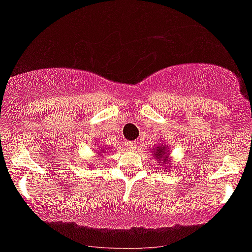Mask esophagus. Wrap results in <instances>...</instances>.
Returning a JSON list of instances; mask_svg holds the SVG:
<instances>
[{
  "mask_svg": "<svg viewBox=\"0 0 252 252\" xmlns=\"http://www.w3.org/2000/svg\"><path fill=\"white\" fill-rule=\"evenodd\" d=\"M128 148L131 151H134V150H136V148H137V143H136V142H129Z\"/></svg>",
  "mask_w": 252,
  "mask_h": 252,
  "instance_id": "obj_1",
  "label": "esophagus"
}]
</instances>
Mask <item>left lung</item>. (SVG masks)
<instances>
[{
	"instance_id": "8db88e82",
	"label": "left lung",
	"mask_w": 252,
	"mask_h": 252,
	"mask_svg": "<svg viewBox=\"0 0 252 252\" xmlns=\"http://www.w3.org/2000/svg\"><path fill=\"white\" fill-rule=\"evenodd\" d=\"M155 153V157L157 158V160H158V163L160 162V160H163V164H164V162H168V156H166V150L164 147H160V145H158V147H156V150L154 151Z\"/></svg>"
}]
</instances>
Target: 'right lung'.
<instances>
[{"mask_svg": "<svg viewBox=\"0 0 252 252\" xmlns=\"http://www.w3.org/2000/svg\"><path fill=\"white\" fill-rule=\"evenodd\" d=\"M101 150H102V148H101ZM103 151H104V150H103Z\"/></svg>", "mask_w": 252, "mask_h": 252, "instance_id": "1", "label": "right lung"}]
</instances>
